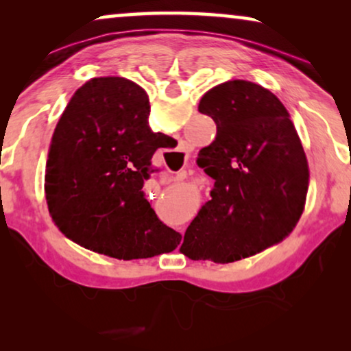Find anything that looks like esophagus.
<instances>
[{"instance_id":"esophagus-1","label":"esophagus","mask_w":351,"mask_h":351,"mask_svg":"<svg viewBox=\"0 0 351 351\" xmlns=\"http://www.w3.org/2000/svg\"><path fill=\"white\" fill-rule=\"evenodd\" d=\"M185 177V171H179V172H172V174H166L162 177L161 182H171V180H182Z\"/></svg>"}]
</instances>
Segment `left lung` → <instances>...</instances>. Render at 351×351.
Masks as SVG:
<instances>
[{
  "instance_id": "obj_1",
  "label": "left lung",
  "mask_w": 351,
  "mask_h": 351,
  "mask_svg": "<svg viewBox=\"0 0 351 351\" xmlns=\"http://www.w3.org/2000/svg\"><path fill=\"white\" fill-rule=\"evenodd\" d=\"M198 110L217 124L196 158L214 189L182 247L191 261H241L280 243L299 222L308 162L285 105L262 86L227 81L208 90Z\"/></svg>"
}]
</instances>
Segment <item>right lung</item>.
<instances>
[{"label":"right lung","mask_w":351,"mask_h":351,"mask_svg":"<svg viewBox=\"0 0 351 351\" xmlns=\"http://www.w3.org/2000/svg\"><path fill=\"white\" fill-rule=\"evenodd\" d=\"M148 114L138 84L119 76L90 80L62 113L46 162L47 208L60 232L123 261L171 252L182 239L142 190L156 171L153 153L171 141L152 131Z\"/></svg>","instance_id":"obj_1"}]
</instances>
